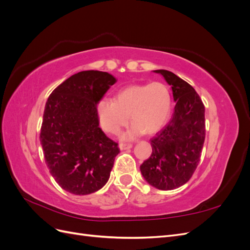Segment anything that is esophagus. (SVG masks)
<instances>
[{"instance_id":"esophagus-1","label":"esophagus","mask_w":250,"mask_h":250,"mask_svg":"<svg viewBox=\"0 0 250 250\" xmlns=\"http://www.w3.org/2000/svg\"><path fill=\"white\" fill-rule=\"evenodd\" d=\"M131 147H132L131 144H126V143H120V144H119V148H120V150L130 149Z\"/></svg>"}]
</instances>
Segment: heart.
Instances as JSON below:
<instances>
[{
    "label": "heart",
    "instance_id": "1",
    "mask_svg": "<svg viewBox=\"0 0 250 250\" xmlns=\"http://www.w3.org/2000/svg\"><path fill=\"white\" fill-rule=\"evenodd\" d=\"M99 122L104 131L119 134L132 121L124 132V140H134L145 132H157L166 124L171 110V95L163 82L133 84L121 89L115 101L102 99L97 106Z\"/></svg>",
    "mask_w": 250,
    "mask_h": 250
}]
</instances>
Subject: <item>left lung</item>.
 <instances>
[{"instance_id": "obj_1", "label": "left lung", "mask_w": 250, "mask_h": 250, "mask_svg": "<svg viewBox=\"0 0 250 250\" xmlns=\"http://www.w3.org/2000/svg\"><path fill=\"white\" fill-rule=\"evenodd\" d=\"M153 72L171 85L176 104L170 122L150 140L152 153L140 169L149 185L174 190L190 180L200 161L206 139L204 105L193 86L175 74Z\"/></svg>"}]
</instances>
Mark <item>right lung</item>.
Returning a JSON list of instances; mask_svg holds the SVG:
<instances>
[{
  "label": "right lung",
  "instance_id": "1",
  "mask_svg": "<svg viewBox=\"0 0 250 250\" xmlns=\"http://www.w3.org/2000/svg\"><path fill=\"white\" fill-rule=\"evenodd\" d=\"M117 79L82 71L58 85L44 106L40 140L51 175L63 190L87 195L105 186L118 144L99 127L97 104Z\"/></svg>",
  "mask_w": 250,
  "mask_h": 250
}]
</instances>
